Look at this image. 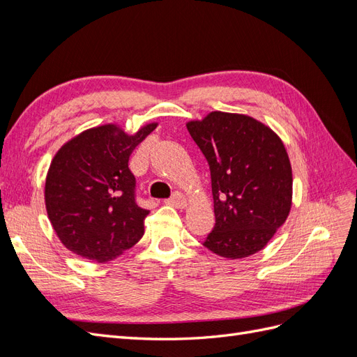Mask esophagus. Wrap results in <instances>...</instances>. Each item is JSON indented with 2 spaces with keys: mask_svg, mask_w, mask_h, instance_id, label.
<instances>
[{
  "mask_svg": "<svg viewBox=\"0 0 357 357\" xmlns=\"http://www.w3.org/2000/svg\"><path fill=\"white\" fill-rule=\"evenodd\" d=\"M168 204L174 205V207H177V208H185L188 205V199L185 195H183V193L174 192L172 193V197L168 199Z\"/></svg>",
  "mask_w": 357,
  "mask_h": 357,
  "instance_id": "esophagus-1",
  "label": "esophagus"
}]
</instances>
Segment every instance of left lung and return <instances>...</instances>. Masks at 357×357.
<instances>
[{
  "label": "left lung",
  "instance_id": "left-lung-1",
  "mask_svg": "<svg viewBox=\"0 0 357 357\" xmlns=\"http://www.w3.org/2000/svg\"><path fill=\"white\" fill-rule=\"evenodd\" d=\"M211 172L215 225L202 243L226 259L268 244L291 207V167L280 137L245 114L211 112L186 123Z\"/></svg>",
  "mask_w": 357,
  "mask_h": 357
}]
</instances>
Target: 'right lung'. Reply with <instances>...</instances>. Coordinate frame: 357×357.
<instances>
[{"mask_svg": "<svg viewBox=\"0 0 357 357\" xmlns=\"http://www.w3.org/2000/svg\"><path fill=\"white\" fill-rule=\"evenodd\" d=\"M156 126L149 123L134 135L112 123L96 126L58 150L47 171L45 201L53 229L70 252L102 264L142 238L150 211L135 201L128 162Z\"/></svg>", "mask_w": 357, "mask_h": 357, "instance_id": "obj_1", "label": "right lung"}]
</instances>
